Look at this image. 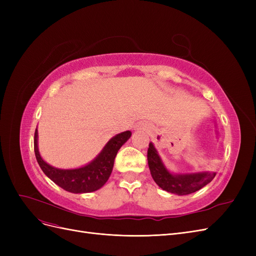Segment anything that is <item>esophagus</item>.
<instances>
[{"mask_svg":"<svg viewBox=\"0 0 256 256\" xmlns=\"http://www.w3.org/2000/svg\"><path fill=\"white\" fill-rule=\"evenodd\" d=\"M145 128V125L144 124H138V126H136V130H142Z\"/></svg>","mask_w":256,"mask_h":256,"instance_id":"34e87169","label":"esophagus"}]
</instances>
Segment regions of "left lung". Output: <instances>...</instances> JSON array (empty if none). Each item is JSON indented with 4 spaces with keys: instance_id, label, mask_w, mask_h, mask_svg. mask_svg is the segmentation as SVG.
<instances>
[{
    "instance_id": "8db88e82",
    "label": "left lung",
    "mask_w": 256,
    "mask_h": 256,
    "mask_svg": "<svg viewBox=\"0 0 256 256\" xmlns=\"http://www.w3.org/2000/svg\"><path fill=\"white\" fill-rule=\"evenodd\" d=\"M147 161L152 180L161 189L177 196H187L190 193L202 189L210 182L216 172H198V173H171L164 166V161L154 144L150 142L147 150Z\"/></svg>"
}]
</instances>
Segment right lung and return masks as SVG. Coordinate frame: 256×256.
I'll return each instance as SVG.
<instances>
[{"label":"right lung","instance_id":"add662e5","mask_svg":"<svg viewBox=\"0 0 256 256\" xmlns=\"http://www.w3.org/2000/svg\"><path fill=\"white\" fill-rule=\"evenodd\" d=\"M131 136L127 130L116 134L90 164L76 168H58L46 162L38 150V131L35 130L34 150L38 164L42 172L60 188L72 193H88L100 189L108 182L112 173L114 159L120 147Z\"/></svg>","mask_w":256,"mask_h":256}]
</instances>
